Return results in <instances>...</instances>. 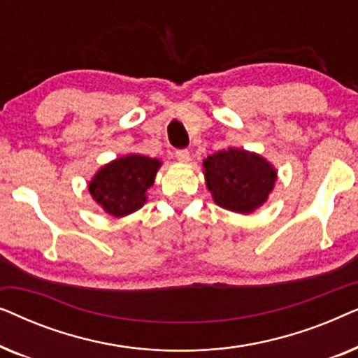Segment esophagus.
<instances>
[{"instance_id":"34e87169","label":"esophagus","mask_w":358,"mask_h":358,"mask_svg":"<svg viewBox=\"0 0 358 358\" xmlns=\"http://www.w3.org/2000/svg\"><path fill=\"white\" fill-rule=\"evenodd\" d=\"M176 158H178V161H180V163H189L190 161V153L189 150H178L176 151Z\"/></svg>"}]
</instances>
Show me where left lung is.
<instances>
[{"mask_svg": "<svg viewBox=\"0 0 358 358\" xmlns=\"http://www.w3.org/2000/svg\"><path fill=\"white\" fill-rule=\"evenodd\" d=\"M205 180L220 207L251 213L266 202L277 173L262 156L228 148L203 161Z\"/></svg>", "mask_w": 358, "mask_h": 358, "instance_id": "8db88e82", "label": "left lung"}]
</instances>
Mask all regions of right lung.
<instances>
[{
    "label": "right lung",
    "instance_id": "add662e5",
    "mask_svg": "<svg viewBox=\"0 0 358 358\" xmlns=\"http://www.w3.org/2000/svg\"><path fill=\"white\" fill-rule=\"evenodd\" d=\"M158 159L129 155L107 164L92 178V199L114 217H124L145 203V194L155 182Z\"/></svg>",
    "mask_w": 358,
    "mask_h": 358
}]
</instances>
